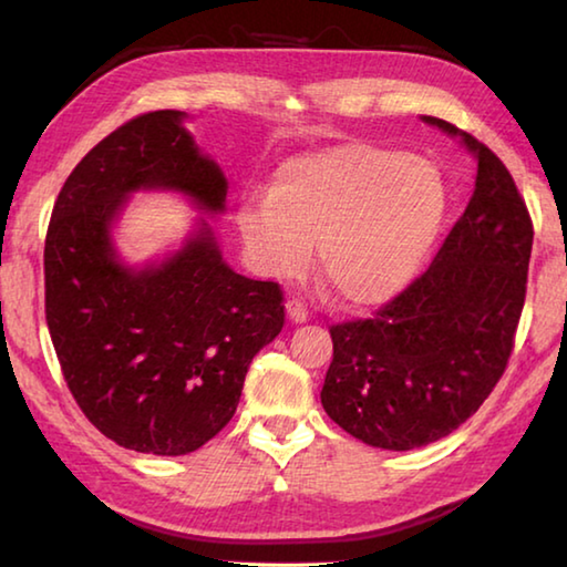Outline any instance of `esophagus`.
<instances>
[{"label": "esophagus", "mask_w": 567, "mask_h": 567, "mask_svg": "<svg viewBox=\"0 0 567 567\" xmlns=\"http://www.w3.org/2000/svg\"><path fill=\"white\" fill-rule=\"evenodd\" d=\"M287 318H290L292 322H305L307 318H310V310H307V305L302 300H287Z\"/></svg>", "instance_id": "34e87169"}]
</instances>
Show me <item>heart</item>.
Listing matches in <instances>:
<instances>
[{
    "label": "heart",
    "instance_id": "1",
    "mask_svg": "<svg viewBox=\"0 0 567 567\" xmlns=\"http://www.w3.org/2000/svg\"><path fill=\"white\" fill-rule=\"evenodd\" d=\"M447 182L433 162L364 142L295 157L267 197L237 207L249 260L295 277L318 265L342 302L380 305L415 280L447 219Z\"/></svg>",
    "mask_w": 567,
    "mask_h": 567
}]
</instances>
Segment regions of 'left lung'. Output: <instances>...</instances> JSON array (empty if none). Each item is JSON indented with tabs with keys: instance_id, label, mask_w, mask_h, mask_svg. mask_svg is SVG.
I'll return each instance as SVG.
<instances>
[{
	"instance_id": "1",
	"label": "left lung",
	"mask_w": 567,
	"mask_h": 567,
	"mask_svg": "<svg viewBox=\"0 0 567 567\" xmlns=\"http://www.w3.org/2000/svg\"><path fill=\"white\" fill-rule=\"evenodd\" d=\"M477 159L475 192L433 265L372 318L330 328L322 408L362 443L412 450L475 415L503 378L520 322L533 219L491 147L445 120Z\"/></svg>"
}]
</instances>
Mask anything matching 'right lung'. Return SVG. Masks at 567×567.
I'll return each instance as SVG.
<instances>
[{"instance_id": "obj_1", "label": "right lung", "mask_w": 567, "mask_h": 567, "mask_svg": "<svg viewBox=\"0 0 567 567\" xmlns=\"http://www.w3.org/2000/svg\"><path fill=\"white\" fill-rule=\"evenodd\" d=\"M177 110L145 112L107 134L60 189L44 239V315L76 405L114 443L187 455L233 420L249 362L285 324L277 282L223 262L207 223L155 267L114 255L110 225L134 189L225 209L227 179L199 155Z\"/></svg>"}]
</instances>
